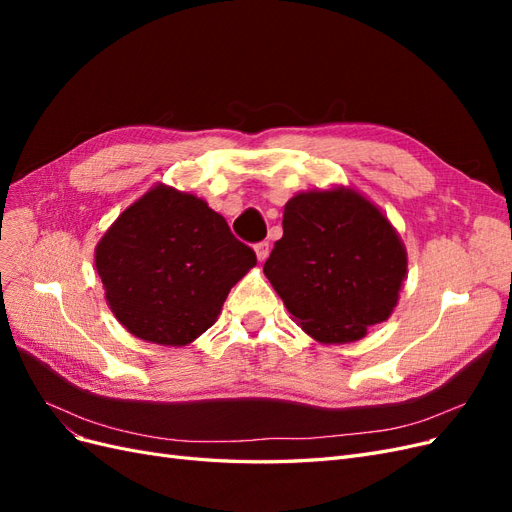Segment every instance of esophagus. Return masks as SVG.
Masks as SVG:
<instances>
[{"instance_id":"34e87169","label":"esophagus","mask_w":512,"mask_h":512,"mask_svg":"<svg viewBox=\"0 0 512 512\" xmlns=\"http://www.w3.org/2000/svg\"><path fill=\"white\" fill-rule=\"evenodd\" d=\"M254 252H256V258L258 262H265L267 256H269V243L267 241H260L254 245Z\"/></svg>"}]
</instances>
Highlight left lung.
<instances>
[{"label":"left lung","mask_w":512,"mask_h":512,"mask_svg":"<svg viewBox=\"0 0 512 512\" xmlns=\"http://www.w3.org/2000/svg\"><path fill=\"white\" fill-rule=\"evenodd\" d=\"M265 275L301 329L348 344L393 314L406 247L382 211L350 188L292 196Z\"/></svg>","instance_id":"left-lung-1"}]
</instances>
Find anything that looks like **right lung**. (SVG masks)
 <instances>
[{
	"label": "right lung",
	"instance_id": "add662e5",
	"mask_svg": "<svg viewBox=\"0 0 512 512\" xmlns=\"http://www.w3.org/2000/svg\"><path fill=\"white\" fill-rule=\"evenodd\" d=\"M256 265L203 198L156 185L96 245L106 303L132 335L185 346L218 320L230 288Z\"/></svg>",
	"mask_w": 512,
	"mask_h": 512
}]
</instances>
